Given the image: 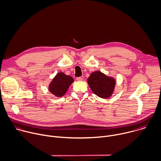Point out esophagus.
<instances>
[{
    "instance_id": "esophagus-1",
    "label": "esophagus",
    "mask_w": 161,
    "mask_h": 161,
    "mask_svg": "<svg viewBox=\"0 0 161 161\" xmlns=\"http://www.w3.org/2000/svg\"><path fill=\"white\" fill-rule=\"evenodd\" d=\"M76 79H77V80H78V81H82V80H83V79H82V77H77Z\"/></svg>"
}]
</instances>
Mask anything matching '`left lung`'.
<instances>
[{"label":"left lung","mask_w":161,"mask_h":161,"mask_svg":"<svg viewBox=\"0 0 161 161\" xmlns=\"http://www.w3.org/2000/svg\"><path fill=\"white\" fill-rule=\"evenodd\" d=\"M87 84L91 91L102 98L111 97L114 92L116 80L100 71L92 72L87 79Z\"/></svg>","instance_id":"left-lung-1"}]
</instances>
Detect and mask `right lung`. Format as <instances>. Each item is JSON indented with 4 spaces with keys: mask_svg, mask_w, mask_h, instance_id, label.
<instances>
[{
    "mask_svg": "<svg viewBox=\"0 0 161 161\" xmlns=\"http://www.w3.org/2000/svg\"><path fill=\"white\" fill-rule=\"evenodd\" d=\"M74 82L72 77L63 72H58L49 84V92L58 98L62 97L67 92L70 85Z\"/></svg>",
    "mask_w": 161,
    "mask_h": 161,
    "instance_id": "obj_1",
    "label": "right lung"
}]
</instances>
